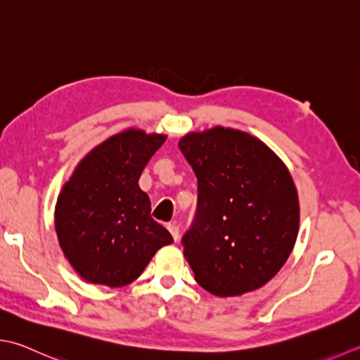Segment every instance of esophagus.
<instances>
[{"label": "esophagus", "instance_id": "34e87169", "mask_svg": "<svg viewBox=\"0 0 360 360\" xmlns=\"http://www.w3.org/2000/svg\"><path fill=\"white\" fill-rule=\"evenodd\" d=\"M168 231L172 232V236H173V238H174V242L178 240L179 238V226H178V223L176 221H173V223H168Z\"/></svg>", "mask_w": 360, "mask_h": 360}]
</instances>
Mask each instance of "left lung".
<instances>
[{
  "mask_svg": "<svg viewBox=\"0 0 360 360\" xmlns=\"http://www.w3.org/2000/svg\"><path fill=\"white\" fill-rule=\"evenodd\" d=\"M179 150L198 179L196 214L182 237L196 283L217 297L262 287L298 236V193L284 162L259 139L221 126L187 134Z\"/></svg>",
  "mask_w": 360,
  "mask_h": 360,
  "instance_id": "left-lung-1",
  "label": "left lung"
}]
</instances>
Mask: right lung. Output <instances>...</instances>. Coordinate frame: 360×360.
I'll list each match as a JSON object with an SVG mask.
<instances>
[{
  "label": "right lung",
  "instance_id": "add662e5",
  "mask_svg": "<svg viewBox=\"0 0 360 360\" xmlns=\"http://www.w3.org/2000/svg\"><path fill=\"white\" fill-rule=\"evenodd\" d=\"M167 136L126 129L95 146L63 186L56 234L63 255L91 284L123 287L137 279L173 237L151 217L139 178Z\"/></svg>",
  "mask_w": 360,
  "mask_h": 360
}]
</instances>
